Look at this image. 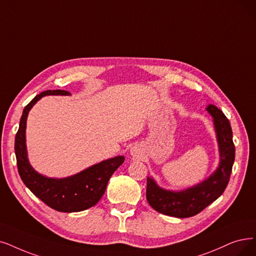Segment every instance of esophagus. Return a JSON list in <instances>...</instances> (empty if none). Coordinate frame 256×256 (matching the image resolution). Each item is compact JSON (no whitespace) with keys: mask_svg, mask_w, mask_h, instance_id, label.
I'll list each match as a JSON object with an SVG mask.
<instances>
[{"mask_svg":"<svg viewBox=\"0 0 256 256\" xmlns=\"http://www.w3.org/2000/svg\"><path fill=\"white\" fill-rule=\"evenodd\" d=\"M138 151V149L136 147H134L131 149V154H136Z\"/></svg>","mask_w":256,"mask_h":256,"instance_id":"esophagus-1","label":"esophagus"}]
</instances>
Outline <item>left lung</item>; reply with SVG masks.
I'll list each match as a JSON object with an SVG mask.
<instances>
[{
	"label": "left lung",
	"mask_w": 256,
	"mask_h": 256,
	"mask_svg": "<svg viewBox=\"0 0 256 256\" xmlns=\"http://www.w3.org/2000/svg\"><path fill=\"white\" fill-rule=\"evenodd\" d=\"M207 111L213 118L220 150V165L206 180L182 191L165 190L154 180L147 178L146 198L149 205L160 213L174 218H190L218 200L226 189L235 158L232 129L228 118L216 106L209 105Z\"/></svg>",
	"instance_id": "obj_1"
}]
</instances>
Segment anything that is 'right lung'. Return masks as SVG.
I'll return each mask as SVG.
<instances>
[{
	"label": "right lung",
	"instance_id": "right-lung-1",
	"mask_svg": "<svg viewBox=\"0 0 256 256\" xmlns=\"http://www.w3.org/2000/svg\"><path fill=\"white\" fill-rule=\"evenodd\" d=\"M69 94L66 90H47L36 96L23 110L14 140L18 174L26 187L50 208L68 213L94 207L103 196L111 176L125 160L122 156L112 158L65 178H46L32 167L27 158L25 136L29 110L45 96Z\"/></svg>",
	"mask_w": 256,
	"mask_h": 256
}]
</instances>
